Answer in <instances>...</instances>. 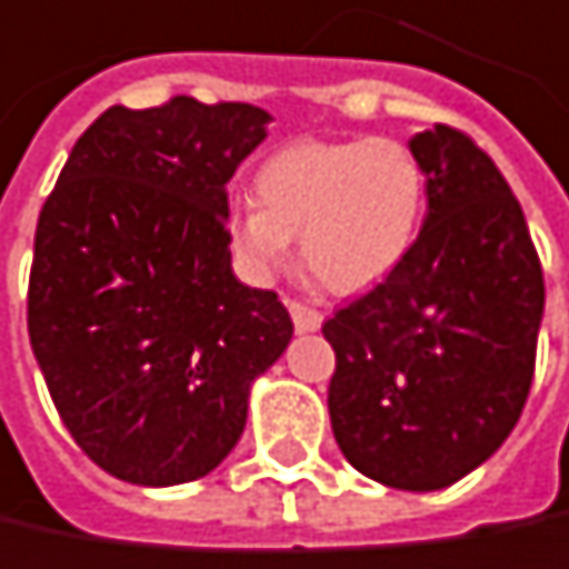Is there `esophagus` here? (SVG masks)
Here are the masks:
<instances>
[{"mask_svg":"<svg viewBox=\"0 0 569 569\" xmlns=\"http://www.w3.org/2000/svg\"><path fill=\"white\" fill-rule=\"evenodd\" d=\"M288 311H291V320H295V327H298V333H315L320 330V318L315 308H308V305H301V301H288Z\"/></svg>","mask_w":569,"mask_h":569,"instance_id":"obj_1","label":"esophagus"}]
</instances>
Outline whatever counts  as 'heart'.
<instances>
[{
	"label": "heart",
	"instance_id": "obj_1",
	"mask_svg": "<svg viewBox=\"0 0 569 569\" xmlns=\"http://www.w3.org/2000/svg\"><path fill=\"white\" fill-rule=\"evenodd\" d=\"M429 179L412 147L392 137L301 140L254 173L258 206L232 209L226 242L242 274L268 284L301 239L308 271L333 295L383 284L416 249Z\"/></svg>",
	"mask_w": 569,
	"mask_h": 569
}]
</instances>
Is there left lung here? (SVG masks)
I'll return each instance as SVG.
<instances>
[{
	"label": "left lung",
	"mask_w": 569,
	"mask_h": 569,
	"mask_svg": "<svg viewBox=\"0 0 569 569\" xmlns=\"http://www.w3.org/2000/svg\"><path fill=\"white\" fill-rule=\"evenodd\" d=\"M429 196L416 249L337 311L327 409L343 459L402 491H439L511 436L533 380L543 271L511 186L465 133L409 137Z\"/></svg>",
	"instance_id": "obj_1"
}]
</instances>
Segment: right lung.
Instances as JSON below:
<instances>
[{"label":"right lung","mask_w":569,"mask_h":569,"mask_svg":"<svg viewBox=\"0 0 569 569\" xmlns=\"http://www.w3.org/2000/svg\"><path fill=\"white\" fill-rule=\"evenodd\" d=\"M268 123L261 107L196 98L110 107L41 206L38 370L74 442L120 481L209 475L246 432L251 383L291 343L284 305L236 278L226 242V182Z\"/></svg>","instance_id":"obj_1"}]
</instances>
